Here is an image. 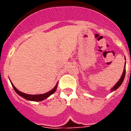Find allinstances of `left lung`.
<instances>
[{
  "label": "left lung",
  "mask_w": 131,
  "mask_h": 131,
  "mask_svg": "<svg viewBox=\"0 0 131 131\" xmlns=\"http://www.w3.org/2000/svg\"><path fill=\"white\" fill-rule=\"evenodd\" d=\"M125 72H126V69H125H125H124V71H123V73L122 76H121V78H120L119 81H118L117 83L116 84H115V86H113V87L112 89V91H115L116 89H117L118 88H119L120 86H121V84H122L123 81V80H124L125 77Z\"/></svg>",
  "instance_id": "obj_1"
}]
</instances>
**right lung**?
<instances>
[{"mask_svg":"<svg viewBox=\"0 0 131 131\" xmlns=\"http://www.w3.org/2000/svg\"><path fill=\"white\" fill-rule=\"evenodd\" d=\"M12 85L13 86L14 89V91H16L17 93L19 94V96H21V97H23L24 98L26 99V100H31V101H42V100H45L47 98H48L49 96H50L51 94H52L53 93H54V92L56 91V89H57V84L56 85L55 87L51 90L49 92H47V93L45 94H37V95H30V94H27L23 93V92H20L18 90V89H16L14 86V84L12 83Z\"/></svg>","mask_w":131,"mask_h":131,"instance_id":"add662e5","label":"right lung"}]
</instances>
